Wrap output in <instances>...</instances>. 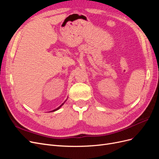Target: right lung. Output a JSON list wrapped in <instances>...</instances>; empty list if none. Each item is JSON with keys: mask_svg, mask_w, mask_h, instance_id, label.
Listing matches in <instances>:
<instances>
[{"mask_svg": "<svg viewBox=\"0 0 159 159\" xmlns=\"http://www.w3.org/2000/svg\"><path fill=\"white\" fill-rule=\"evenodd\" d=\"M64 103H62V104H61V105H60V106H59L58 107H57V108H56V109H54V110H53V111H57V109H60V107H61L62 106V105H64Z\"/></svg>", "mask_w": 159, "mask_h": 159, "instance_id": "obj_1", "label": "right lung"}]
</instances>
